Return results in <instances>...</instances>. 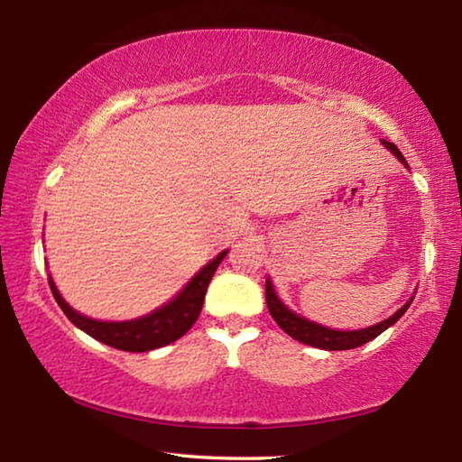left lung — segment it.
I'll list each match as a JSON object with an SVG mask.
<instances>
[{"label": "left lung", "mask_w": 462, "mask_h": 462, "mask_svg": "<svg viewBox=\"0 0 462 462\" xmlns=\"http://www.w3.org/2000/svg\"><path fill=\"white\" fill-rule=\"evenodd\" d=\"M381 143L385 144V148H389V151L393 152L397 159H400L402 165L408 167V161L403 159L400 148H397L393 143H389V140H381ZM264 295H267V308L271 311V316L279 324L281 330L287 332L291 338L308 344V346H316V348H324V350H350V348L363 346V344H366L369 340L377 338L381 332H385L389 326H393L397 319L405 314V310H408L411 303V300L405 301L403 308H400L393 316L383 319V322H379V324L363 328V330H348L346 332V330H332V328L319 326L316 322H310V319H306V318L293 314V311L289 310L285 303L277 297L275 289H273V285H271V279H267V285H264Z\"/></svg>", "instance_id": "1"}]
</instances>
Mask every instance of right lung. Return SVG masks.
I'll return each instance as SVG.
<instances>
[{
  "mask_svg": "<svg viewBox=\"0 0 462 462\" xmlns=\"http://www.w3.org/2000/svg\"><path fill=\"white\" fill-rule=\"evenodd\" d=\"M226 254H228V250H222L214 261H209L167 306L154 310L148 316L130 319V322H99V319L83 316L62 300L51 275L49 285L65 316L77 328H81L85 334H89L91 338L104 342L112 348L126 350V353H146V350L167 346V344L179 340L195 324V319L199 318L209 281H212L217 264L224 261Z\"/></svg>",
  "mask_w": 462,
  "mask_h": 462,
  "instance_id": "1",
  "label": "right lung"
}]
</instances>
